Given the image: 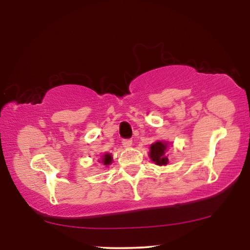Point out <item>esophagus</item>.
<instances>
[{"label":"esophagus","mask_w":250,"mask_h":250,"mask_svg":"<svg viewBox=\"0 0 250 250\" xmlns=\"http://www.w3.org/2000/svg\"><path fill=\"white\" fill-rule=\"evenodd\" d=\"M122 145L125 147H130L132 145V140L131 139H124L122 140Z\"/></svg>","instance_id":"esophagus-1"}]
</instances>
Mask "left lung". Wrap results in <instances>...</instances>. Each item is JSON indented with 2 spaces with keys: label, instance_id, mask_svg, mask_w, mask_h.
<instances>
[{
  "label": "left lung",
  "instance_id": "1",
  "mask_svg": "<svg viewBox=\"0 0 250 250\" xmlns=\"http://www.w3.org/2000/svg\"><path fill=\"white\" fill-rule=\"evenodd\" d=\"M167 148V143L162 142H156L150 146V152H149V157L152 159L153 162H155L157 165H165L167 164L168 159L167 155L165 154Z\"/></svg>",
  "mask_w": 250,
  "mask_h": 250
}]
</instances>
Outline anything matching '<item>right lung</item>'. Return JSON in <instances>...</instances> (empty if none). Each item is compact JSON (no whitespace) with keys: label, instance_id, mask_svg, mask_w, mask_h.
I'll list each match as a JSON object with an SVG mask.
<instances>
[{"label":"right lung","instance_id":"right-lung-1","mask_svg":"<svg viewBox=\"0 0 250 250\" xmlns=\"http://www.w3.org/2000/svg\"><path fill=\"white\" fill-rule=\"evenodd\" d=\"M102 163H104V165H110L112 163V156L110 154H104L103 159H102Z\"/></svg>","mask_w":250,"mask_h":250}]
</instances>
